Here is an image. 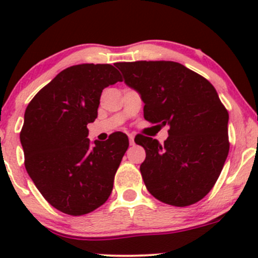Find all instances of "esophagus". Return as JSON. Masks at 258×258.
I'll use <instances>...</instances> for the list:
<instances>
[{"label": "esophagus", "instance_id": "esophagus-1", "mask_svg": "<svg viewBox=\"0 0 258 258\" xmlns=\"http://www.w3.org/2000/svg\"><path fill=\"white\" fill-rule=\"evenodd\" d=\"M128 139H130V145H135V136L132 134L128 135Z\"/></svg>", "mask_w": 258, "mask_h": 258}]
</instances>
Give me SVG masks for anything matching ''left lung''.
Returning <instances> with one entry per match:
<instances>
[{
    "label": "left lung",
    "instance_id": "8db88e82",
    "mask_svg": "<svg viewBox=\"0 0 258 258\" xmlns=\"http://www.w3.org/2000/svg\"><path fill=\"white\" fill-rule=\"evenodd\" d=\"M124 83L141 95L145 119L170 126L162 145L135 139L146 151L140 166L148 192L184 207L212 189L227 158L228 112L205 77L172 61L117 62Z\"/></svg>",
    "mask_w": 258,
    "mask_h": 258
}]
</instances>
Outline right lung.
Segmentation results:
<instances>
[{
    "mask_svg": "<svg viewBox=\"0 0 258 258\" xmlns=\"http://www.w3.org/2000/svg\"><path fill=\"white\" fill-rule=\"evenodd\" d=\"M121 82L112 64L82 63L59 72L28 103L20 140L25 167L46 201L71 216L105 204L128 137L114 132L91 146L103 88Z\"/></svg>",
    "mask_w": 258,
    "mask_h": 258,
    "instance_id": "right-lung-1",
    "label": "right lung"
}]
</instances>
